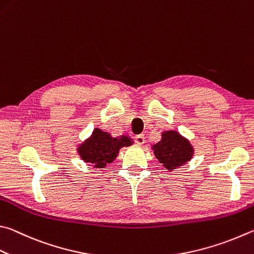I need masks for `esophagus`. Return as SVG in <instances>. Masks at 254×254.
I'll use <instances>...</instances> for the list:
<instances>
[{
	"label": "esophagus",
	"mask_w": 254,
	"mask_h": 254,
	"mask_svg": "<svg viewBox=\"0 0 254 254\" xmlns=\"http://www.w3.org/2000/svg\"><path fill=\"white\" fill-rule=\"evenodd\" d=\"M134 141H135V143L136 144H139V145H142L143 143L145 142V137H144V135H136L135 136V139H134Z\"/></svg>",
	"instance_id": "esophagus-1"
}]
</instances>
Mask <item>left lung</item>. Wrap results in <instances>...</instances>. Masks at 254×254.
Masks as SVG:
<instances>
[{
  "label": "left lung",
  "instance_id": "left-lung-1",
  "mask_svg": "<svg viewBox=\"0 0 254 254\" xmlns=\"http://www.w3.org/2000/svg\"><path fill=\"white\" fill-rule=\"evenodd\" d=\"M151 149L159 163L170 172L188 163L194 154L190 141L175 130L162 132V139Z\"/></svg>",
  "mask_w": 254,
  "mask_h": 254
}]
</instances>
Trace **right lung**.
I'll use <instances>...</instances> for the list:
<instances>
[{"mask_svg": "<svg viewBox=\"0 0 254 254\" xmlns=\"http://www.w3.org/2000/svg\"><path fill=\"white\" fill-rule=\"evenodd\" d=\"M132 145L130 137L126 135L112 137L108 132L95 127L92 134L77 145L76 151L80 158L93 168L102 169L117 159L120 149Z\"/></svg>", "mask_w": 254, "mask_h": 254, "instance_id": "add662e5", "label": "right lung"}]
</instances>
